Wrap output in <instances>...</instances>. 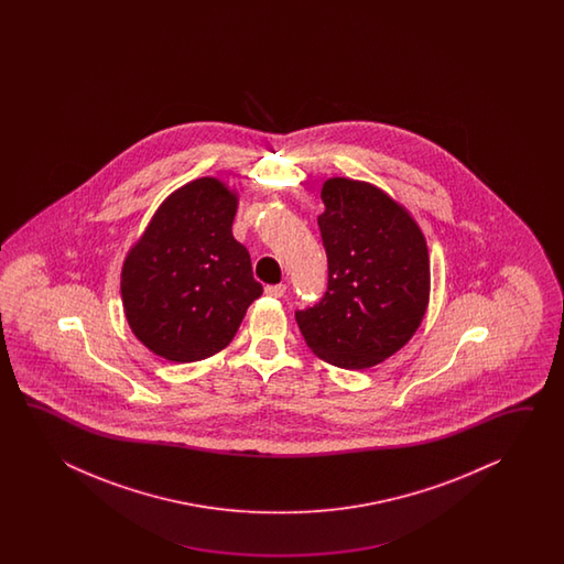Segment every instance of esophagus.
Masks as SVG:
<instances>
[{"mask_svg":"<svg viewBox=\"0 0 564 564\" xmlns=\"http://www.w3.org/2000/svg\"><path fill=\"white\" fill-rule=\"evenodd\" d=\"M264 292L272 299H282L284 292H286V286L284 284H272V286H265Z\"/></svg>","mask_w":564,"mask_h":564,"instance_id":"esophagus-1","label":"esophagus"}]
</instances>
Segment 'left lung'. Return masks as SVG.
Instances as JSON below:
<instances>
[{
    "label": "left lung",
    "instance_id": "left-lung-1",
    "mask_svg": "<svg viewBox=\"0 0 564 564\" xmlns=\"http://www.w3.org/2000/svg\"><path fill=\"white\" fill-rule=\"evenodd\" d=\"M321 197L328 288L296 323L318 359L369 369L405 347L427 312V241L408 209L372 183L330 177Z\"/></svg>",
    "mask_w": 564,
    "mask_h": 564
}]
</instances>
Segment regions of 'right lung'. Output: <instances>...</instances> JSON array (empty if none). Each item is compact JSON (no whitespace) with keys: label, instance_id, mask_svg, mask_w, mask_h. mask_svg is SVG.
I'll use <instances>...</instances> for the list:
<instances>
[{"label":"right lung","instance_id":"obj_1","mask_svg":"<svg viewBox=\"0 0 564 564\" xmlns=\"http://www.w3.org/2000/svg\"><path fill=\"white\" fill-rule=\"evenodd\" d=\"M238 193L217 177L185 183L156 207L122 262L132 335L156 357L204 360L228 347L260 299L250 253L231 234Z\"/></svg>","mask_w":564,"mask_h":564}]
</instances>
